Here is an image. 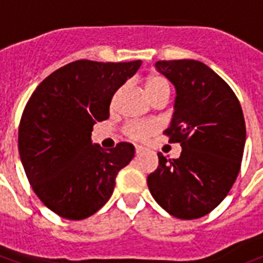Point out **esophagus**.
Masks as SVG:
<instances>
[{
    "label": "esophagus",
    "instance_id": "esophagus-1",
    "mask_svg": "<svg viewBox=\"0 0 263 263\" xmlns=\"http://www.w3.org/2000/svg\"><path fill=\"white\" fill-rule=\"evenodd\" d=\"M143 151H144V148H143L142 145H136V147H135V152H136V155H139V154H142Z\"/></svg>",
    "mask_w": 263,
    "mask_h": 263
}]
</instances>
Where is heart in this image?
Here are the masks:
<instances>
[{
  "label": "heart",
  "instance_id": "obj_1",
  "mask_svg": "<svg viewBox=\"0 0 263 263\" xmlns=\"http://www.w3.org/2000/svg\"><path fill=\"white\" fill-rule=\"evenodd\" d=\"M145 95L148 96L152 103L156 101H167L170 98V84L165 80L164 77L159 76V74H149L145 77L144 83H143ZM119 92L115 95L114 103L118 98ZM156 131V125L148 123V121L135 120L129 121L124 127V134L132 140H143L147 136Z\"/></svg>",
  "mask_w": 263,
  "mask_h": 263
}]
</instances>
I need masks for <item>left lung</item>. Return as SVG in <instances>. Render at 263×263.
<instances>
[{
    "instance_id": "8db88e82",
    "label": "left lung",
    "mask_w": 263,
    "mask_h": 263,
    "mask_svg": "<svg viewBox=\"0 0 263 263\" xmlns=\"http://www.w3.org/2000/svg\"><path fill=\"white\" fill-rule=\"evenodd\" d=\"M156 69L176 88L175 112L164 135L180 143L178 159L159 152L147 178L154 199L171 215L196 219L226 198L240 170L246 124L230 85L195 60L158 61Z\"/></svg>"
}]
</instances>
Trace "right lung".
<instances>
[{"mask_svg": "<svg viewBox=\"0 0 263 263\" xmlns=\"http://www.w3.org/2000/svg\"><path fill=\"white\" fill-rule=\"evenodd\" d=\"M142 61L77 60L41 81L24 108L18 151L33 191L65 219L93 215L111 198L118 173L135 155L131 143L109 152L92 144L96 121L109 118L115 92Z\"/></svg>", "mask_w": 263, "mask_h": 263, "instance_id": "1", "label": "right lung"}]
</instances>
